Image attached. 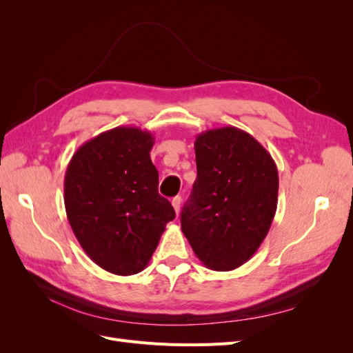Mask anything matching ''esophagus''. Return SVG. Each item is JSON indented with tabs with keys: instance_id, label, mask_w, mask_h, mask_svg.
<instances>
[{
	"instance_id": "esophagus-1",
	"label": "esophagus",
	"mask_w": 353,
	"mask_h": 353,
	"mask_svg": "<svg viewBox=\"0 0 353 353\" xmlns=\"http://www.w3.org/2000/svg\"><path fill=\"white\" fill-rule=\"evenodd\" d=\"M181 201H183V199H181V196H176V197L172 199V206H174V209H175V212H176V215H178L179 209H181Z\"/></svg>"
}]
</instances>
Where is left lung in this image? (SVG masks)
<instances>
[{
    "instance_id": "8db88e82",
    "label": "left lung",
    "mask_w": 353,
    "mask_h": 353,
    "mask_svg": "<svg viewBox=\"0 0 353 353\" xmlns=\"http://www.w3.org/2000/svg\"><path fill=\"white\" fill-rule=\"evenodd\" d=\"M197 178L181 230L213 271L248 262L268 234L279 201V170L261 143L236 126L196 137Z\"/></svg>"
}]
</instances>
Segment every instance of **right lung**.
Returning <instances> with one entry per match:
<instances>
[{
    "mask_svg": "<svg viewBox=\"0 0 353 353\" xmlns=\"http://www.w3.org/2000/svg\"><path fill=\"white\" fill-rule=\"evenodd\" d=\"M153 144L148 131L117 126L82 144L66 169L65 208L74 237L92 262L116 275L141 272L175 218L157 191Z\"/></svg>",
    "mask_w": 353,
    "mask_h": 353,
    "instance_id": "1",
    "label": "right lung"
}]
</instances>
